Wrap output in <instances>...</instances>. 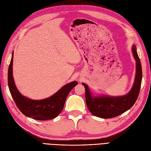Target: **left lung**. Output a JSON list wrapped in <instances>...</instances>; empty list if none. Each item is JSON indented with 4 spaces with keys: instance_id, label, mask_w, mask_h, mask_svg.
Returning <instances> with one entry per match:
<instances>
[{
    "instance_id": "left-lung-1",
    "label": "left lung",
    "mask_w": 151,
    "mask_h": 151,
    "mask_svg": "<svg viewBox=\"0 0 151 151\" xmlns=\"http://www.w3.org/2000/svg\"><path fill=\"white\" fill-rule=\"evenodd\" d=\"M132 52L136 62L135 77L132 88L127 94L120 96H110L106 95L95 96L91 92L88 85L82 83L86 90L87 106L93 115L102 118L116 117L129 110L135 103L140 89L142 70L135 45H132Z\"/></svg>"
}]
</instances>
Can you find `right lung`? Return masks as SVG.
<instances>
[{
  "label": "right lung",
  "instance_id": "1",
  "mask_svg": "<svg viewBox=\"0 0 151 151\" xmlns=\"http://www.w3.org/2000/svg\"><path fill=\"white\" fill-rule=\"evenodd\" d=\"M14 52L8 69V86L12 97L16 106L22 114L37 120H48L56 118L63 109L67 96L77 85L73 81L63 86L56 93L47 98L34 100L24 96L17 89L12 76Z\"/></svg>",
  "mask_w": 151,
  "mask_h": 151
}]
</instances>
